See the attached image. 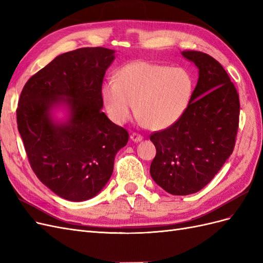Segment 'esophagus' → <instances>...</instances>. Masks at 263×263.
Masks as SVG:
<instances>
[{"label": "esophagus", "mask_w": 263, "mask_h": 263, "mask_svg": "<svg viewBox=\"0 0 263 263\" xmlns=\"http://www.w3.org/2000/svg\"><path fill=\"white\" fill-rule=\"evenodd\" d=\"M142 137L140 134H137V133H133L132 135H130V139L134 141V142H139V141H141L142 140Z\"/></svg>", "instance_id": "esophagus-1"}]
</instances>
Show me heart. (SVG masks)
<instances>
[{
	"label": "heart",
	"mask_w": 263,
	"mask_h": 263,
	"mask_svg": "<svg viewBox=\"0 0 263 263\" xmlns=\"http://www.w3.org/2000/svg\"><path fill=\"white\" fill-rule=\"evenodd\" d=\"M195 90L193 76L184 68L136 61L118 71L116 81L102 86V99L108 116L125 124L136 113L151 129H164L184 115Z\"/></svg>",
	"instance_id": "b5f03b06"
}]
</instances>
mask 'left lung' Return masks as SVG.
<instances>
[{"mask_svg":"<svg viewBox=\"0 0 263 263\" xmlns=\"http://www.w3.org/2000/svg\"><path fill=\"white\" fill-rule=\"evenodd\" d=\"M198 68L192 101L179 121L150 135L157 154L151 178L166 192H198L233 154L239 126V95L225 69L210 54L182 51Z\"/></svg>","mask_w":263,"mask_h":263,"instance_id":"1","label":"left lung"}]
</instances>
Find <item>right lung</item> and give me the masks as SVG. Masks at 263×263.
I'll return each instance as SVG.
<instances>
[{
	"instance_id": "obj_1",
	"label": "right lung",
	"mask_w": 263,
	"mask_h": 263,
	"mask_svg": "<svg viewBox=\"0 0 263 263\" xmlns=\"http://www.w3.org/2000/svg\"><path fill=\"white\" fill-rule=\"evenodd\" d=\"M114 50L86 47L62 53L29 78L16 109L17 128L31 169L58 196L82 202L108 182L117 151L129 135L102 112V84ZM70 115L55 123L52 107Z\"/></svg>"
}]
</instances>
